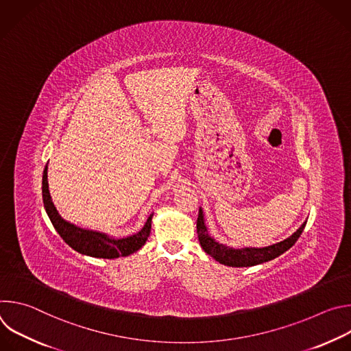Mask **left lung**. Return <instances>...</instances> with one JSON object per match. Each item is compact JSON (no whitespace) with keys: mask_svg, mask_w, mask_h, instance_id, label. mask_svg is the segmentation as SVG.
Masks as SVG:
<instances>
[{"mask_svg":"<svg viewBox=\"0 0 351 351\" xmlns=\"http://www.w3.org/2000/svg\"><path fill=\"white\" fill-rule=\"evenodd\" d=\"M306 223H307V221L302 226H300L291 236H289L287 239H285L279 243H275L272 245L234 248V247H229L226 244L217 241L208 233V228H207L206 219H204V211L202 207H199L198 218H197V234H198L199 244H202L203 250L208 256H211L219 264L240 268V267H253V265H258V264L271 261V260L279 257L280 254H283L285 252H287V250L297 241L300 234L303 233Z\"/></svg>","mask_w":351,"mask_h":351,"instance_id":"obj_1","label":"left lung"}]
</instances>
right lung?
Returning a JSON list of instances; mask_svg holds the SVG:
<instances>
[{
  "label": "right lung",
  "instance_id": "right-lung-1",
  "mask_svg": "<svg viewBox=\"0 0 351 351\" xmlns=\"http://www.w3.org/2000/svg\"><path fill=\"white\" fill-rule=\"evenodd\" d=\"M47 169H48V167L45 165L44 172H43V187H41L45 213H47L49 221H51L53 226L56 228V230L64 239V241L69 247H72L75 252L88 256V257L112 260V258L130 256L144 245V243L147 241V239L149 236V232H152L153 214H149L144 226L137 233L126 236V237H119V239L112 237L103 232L88 230V229L76 226V225L65 221L58 214V211L53 203V199H51V195H49Z\"/></svg>",
  "mask_w": 351,
  "mask_h": 351
}]
</instances>
